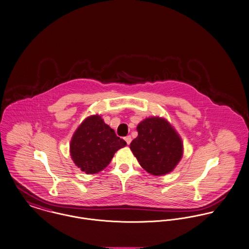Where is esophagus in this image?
Returning <instances> with one entry per match:
<instances>
[{
  "instance_id": "obj_1",
  "label": "esophagus",
  "mask_w": 249,
  "mask_h": 249,
  "mask_svg": "<svg viewBox=\"0 0 249 249\" xmlns=\"http://www.w3.org/2000/svg\"><path fill=\"white\" fill-rule=\"evenodd\" d=\"M124 139H125V141L127 142V144H128V145H130V143H131V141H132V138H131V136H128V137H126Z\"/></svg>"
}]
</instances>
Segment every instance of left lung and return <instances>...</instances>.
Instances as JSON below:
<instances>
[{
    "label": "left lung",
    "instance_id": "8db88e82",
    "mask_svg": "<svg viewBox=\"0 0 249 249\" xmlns=\"http://www.w3.org/2000/svg\"><path fill=\"white\" fill-rule=\"evenodd\" d=\"M138 138L130 149L140 166L153 176L171 173L183 155L181 138L163 117L151 116L143 119L137 127Z\"/></svg>",
    "mask_w": 249,
    "mask_h": 249
}]
</instances>
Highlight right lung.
<instances>
[{
  "label": "right lung",
  "mask_w": 249,
  "mask_h": 249,
  "mask_svg": "<svg viewBox=\"0 0 249 249\" xmlns=\"http://www.w3.org/2000/svg\"><path fill=\"white\" fill-rule=\"evenodd\" d=\"M126 145L100 115L93 114L85 118L74 132L70 153L75 165L92 175L109 165L114 153Z\"/></svg>",
  "instance_id": "obj_1"
}]
</instances>
